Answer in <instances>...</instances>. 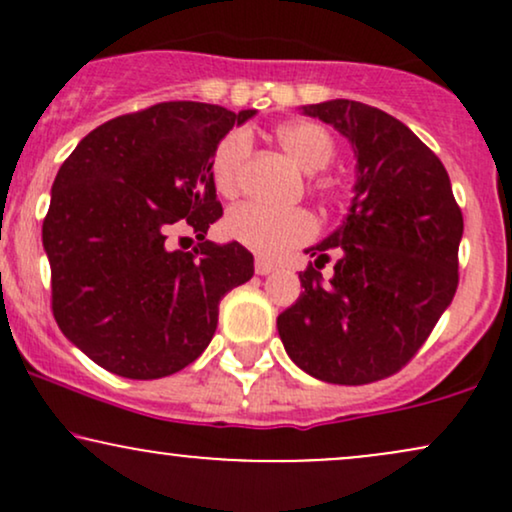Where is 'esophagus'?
Returning a JSON list of instances; mask_svg holds the SVG:
<instances>
[{
  "label": "esophagus",
  "mask_w": 512,
  "mask_h": 512,
  "mask_svg": "<svg viewBox=\"0 0 512 512\" xmlns=\"http://www.w3.org/2000/svg\"><path fill=\"white\" fill-rule=\"evenodd\" d=\"M276 269V264L274 262H269V260H264V257H257L255 260V272L260 274V276H264V274H272Z\"/></svg>",
  "instance_id": "obj_1"
}]
</instances>
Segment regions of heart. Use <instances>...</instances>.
I'll use <instances>...</instances> for the list:
<instances>
[{
    "mask_svg": "<svg viewBox=\"0 0 512 512\" xmlns=\"http://www.w3.org/2000/svg\"><path fill=\"white\" fill-rule=\"evenodd\" d=\"M274 139L305 173L327 168L337 154V142L332 134L315 122H286L274 129ZM250 146V137L245 132H231L216 144L214 158H211V178L221 195H238L250 158ZM226 233L243 248L272 257L313 238L317 221L305 209L276 211L248 202L228 211Z\"/></svg>",
    "mask_w": 512,
    "mask_h": 512,
    "instance_id": "1",
    "label": "heart"
}]
</instances>
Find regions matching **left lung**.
Returning <instances> with one entry per match:
<instances>
[{"instance_id": "left-lung-1", "label": "left lung", "mask_w": 512, "mask_h": 512, "mask_svg": "<svg viewBox=\"0 0 512 512\" xmlns=\"http://www.w3.org/2000/svg\"><path fill=\"white\" fill-rule=\"evenodd\" d=\"M344 134L358 161L346 221L310 248L303 293L276 317L286 354L334 385H368L402 370L457 291L462 211L440 158L397 117L366 103L305 105ZM340 255L330 282L319 269Z\"/></svg>"}]
</instances>
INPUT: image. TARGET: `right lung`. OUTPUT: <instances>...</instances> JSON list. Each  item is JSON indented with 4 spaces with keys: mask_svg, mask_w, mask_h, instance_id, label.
I'll return each mask as SVG.
<instances>
[{
    "mask_svg": "<svg viewBox=\"0 0 512 512\" xmlns=\"http://www.w3.org/2000/svg\"><path fill=\"white\" fill-rule=\"evenodd\" d=\"M255 110L170 101L120 115L81 139L52 185L43 245L52 315L69 342L110 373L166 378L207 349L228 291L250 281L240 243L214 245L221 219L211 158ZM196 231L170 251V227Z\"/></svg>",
    "mask_w": 512,
    "mask_h": 512,
    "instance_id": "1",
    "label": "right lung"
}]
</instances>
